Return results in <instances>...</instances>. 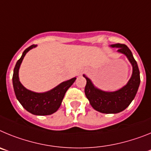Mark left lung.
<instances>
[{"mask_svg": "<svg viewBox=\"0 0 151 151\" xmlns=\"http://www.w3.org/2000/svg\"><path fill=\"white\" fill-rule=\"evenodd\" d=\"M110 47L119 48L117 51L126 56L132 66V75L128 83L116 91H104L96 88L90 78L83 75L87 81L85 93L90 104L97 111L107 114L118 113L126 109L134 100L141 82L138 64L129 47L123 44H115Z\"/></svg>", "mask_w": 151, "mask_h": 151, "instance_id": "1", "label": "left lung"}]
</instances>
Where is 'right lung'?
I'll list each match as a JSON object with an SVG mask.
<instances>
[{"label":"right lung","mask_w":151,"mask_h":151,"mask_svg":"<svg viewBox=\"0 0 151 151\" xmlns=\"http://www.w3.org/2000/svg\"><path fill=\"white\" fill-rule=\"evenodd\" d=\"M36 46L32 45L26 48L17 62L13 75V89L19 102L28 112L37 116L50 115L59 109L66 91L74 83L76 78L62 82L57 87L44 93H37L26 88L19 82V69L26 53Z\"/></svg>","instance_id":"add662e5"}]
</instances>
